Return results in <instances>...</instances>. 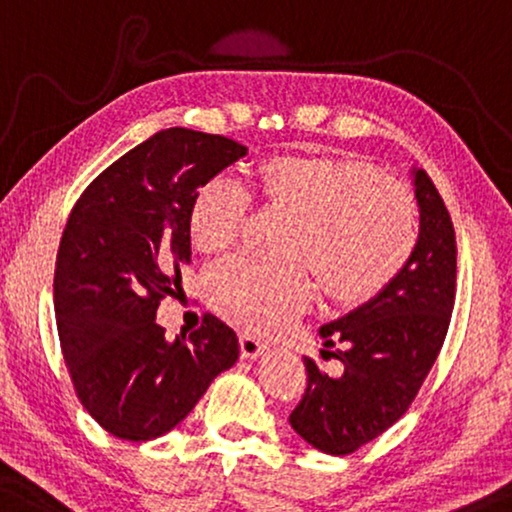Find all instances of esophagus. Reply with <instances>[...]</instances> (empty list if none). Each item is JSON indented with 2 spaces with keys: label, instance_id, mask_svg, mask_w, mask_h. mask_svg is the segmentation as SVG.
<instances>
[{
  "label": "esophagus",
  "instance_id": "esophagus-1",
  "mask_svg": "<svg viewBox=\"0 0 512 512\" xmlns=\"http://www.w3.org/2000/svg\"><path fill=\"white\" fill-rule=\"evenodd\" d=\"M269 349V342H264L262 337L250 335V332H243L241 335V356L243 358H260L264 351Z\"/></svg>",
  "mask_w": 512,
  "mask_h": 512
}]
</instances>
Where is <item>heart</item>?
I'll return each mask as SVG.
<instances>
[{
	"label": "heart",
	"instance_id": "b5f03b06",
	"mask_svg": "<svg viewBox=\"0 0 512 512\" xmlns=\"http://www.w3.org/2000/svg\"><path fill=\"white\" fill-rule=\"evenodd\" d=\"M269 208L295 220L288 257L304 262L320 295L360 304L400 274L417 245V208L398 182L370 163L327 154H276L255 173ZM248 194L227 177L206 182L194 196L187 231L201 255H220L241 234ZM302 267H264L231 260L210 274L215 309L236 323L274 332L304 304Z\"/></svg>",
	"mask_w": 512,
	"mask_h": 512
}]
</instances>
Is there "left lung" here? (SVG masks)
<instances>
[{"instance_id":"8db88e82","label":"left lung","mask_w":512,"mask_h":512,"mask_svg":"<svg viewBox=\"0 0 512 512\" xmlns=\"http://www.w3.org/2000/svg\"><path fill=\"white\" fill-rule=\"evenodd\" d=\"M412 187L419 238L410 260L370 302L318 330L325 349L339 346L344 374L327 377L304 358L306 391L290 426L325 454L356 452L403 417L445 342L456 290L452 217L424 168H412Z\"/></svg>"}]
</instances>
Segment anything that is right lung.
<instances>
[{
  "label": "right lung",
  "instance_id": "obj_1",
  "mask_svg": "<svg viewBox=\"0 0 512 512\" xmlns=\"http://www.w3.org/2000/svg\"><path fill=\"white\" fill-rule=\"evenodd\" d=\"M245 154L224 135L166 128L102 170L72 208L53 278L60 349L81 405L114 438L173 431L238 360L236 332L213 313L168 342L156 309L192 262L194 196Z\"/></svg>",
  "mask_w": 512,
  "mask_h": 512
}]
</instances>
